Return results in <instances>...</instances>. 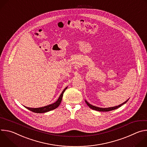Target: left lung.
Listing matches in <instances>:
<instances>
[{
    "label": "left lung",
    "mask_w": 147,
    "mask_h": 147,
    "mask_svg": "<svg viewBox=\"0 0 147 147\" xmlns=\"http://www.w3.org/2000/svg\"><path fill=\"white\" fill-rule=\"evenodd\" d=\"M128 100H129V99H127L126 101H125V102H123V103L119 105H118V106H116V107H111V108H99V107H97L93 106V105H91L90 103H89L86 100H85V101H86L87 105H88L91 109H93V110H95V111H99V112H109V111H111L116 109L119 108V107H121V106L125 104Z\"/></svg>",
    "instance_id": "left-lung-1"
}]
</instances>
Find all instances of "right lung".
<instances>
[{"label":"right lung","mask_w":147,"mask_h":147,"mask_svg":"<svg viewBox=\"0 0 147 147\" xmlns=\"http://www.w3.org/2000/svg\"><path fill=\"white\" fill-rule=\"evenodd\" d=\"M67 88V87H66L64 90L62 91L61 94H60V96L59 97L58 99L56 100V102H55V103L49 105L44 107H41V108H28V107H25V108H26L27 109H28V110L34 112V113H45L49 111H51L52 110L55 109L56 108H57L59 106V105L61 103L62 98H63V94L65 91V90Z\"/></svg>","instance_id":"1"}]
</instances>
